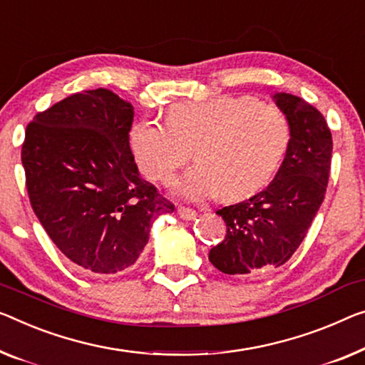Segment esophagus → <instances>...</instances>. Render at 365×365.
<instances>
[{"instance_id": "1", "label": "esophagus", "mask_w": 365, "mask_h": 365, "mask_svg": "<svg viewBox=\"0 0 365 365\" xmlns=\"http://www.w3.org/2000/svg\"><path fill=\"white\" fill-rule=\"evenodd\" d=\"M177 215L182 217L183 221H193L195 217L198 216V213L195 210H188V208H178L177 210Z\"/></svg>"}]
</instances>
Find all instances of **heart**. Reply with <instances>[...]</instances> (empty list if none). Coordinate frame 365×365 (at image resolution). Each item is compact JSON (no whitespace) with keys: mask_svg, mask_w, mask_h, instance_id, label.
Here are the masks:
<instances>
[{"mask_svg":"<svg viewBox=\"0 0 365 365\" xmlns=\"http://www.w3.org/2000/svg\"><path fill=\"white\" fill-rule=\"evenodd\" d=\"M290 140V121L279 106L235 95L173 103L167 123L140 119L129 130L134 159L154 182L175 180L193 149L198 164L175 187L187 201L220 192L230 201L252 197L274 178Z\"/></svg>","mask_w":365,"mask_h":365,"instance_id":"1","label":"heart"}]
</instances>
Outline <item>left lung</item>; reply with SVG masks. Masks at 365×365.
<instances>
[{"mask_svg": "<svg viewBox=\"0 0 365 365\" xmlns=\"http://www.w3.org/2000/svg\"><path fill=\"white\" fill-rule=\"evenodd\" d=\"M272 100L290 121V148L267 188L216 211L227 230L208 259L227 275H260L284 265L307 236L328 187L333 139L323 114L290 93L277 91Z\"/></svg>", "mask_w": 365, "mask_h": 365, "instance_id": "8db88e82", "label": "left lung"}]
</instances>
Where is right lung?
<instances>
[{
	"instance_id": "add662e5",
	"label": "right lung",
	"mask_w": 365,
	"mask_h": 365,
	"mask_svg": "<svg viewBox=\"0 0 365 365\" xmlns=\"http://www.w3.org/2000/svg\"><path fill=\"white\" fill-rule=\"evenodd\" d=\"M133 121L129 101L96 88L56 103L26 129L21 160L32 210L65 257L93 274L130 267L154 221L175 210L140 178Z\"/></svg>"
}]
</instances>
